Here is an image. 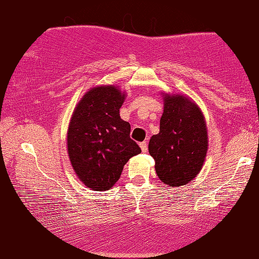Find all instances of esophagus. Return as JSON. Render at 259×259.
<instances>
[{"instance_id": "esophagus-1", "label": "esophagus", "mask_w": 259, "mask_h": 259, "mask_svg": "<svg viewBox=\"0 0 259 259\" xmlns=\"http://www.w3.org/2000/svg\"><path fill=\"white\" fill-rule=\"evenodd\" d=\"M139 146H141V149H142L143 152H146L147 151V143L146 142L139 143Z\"/></svg>"}]
</instances>
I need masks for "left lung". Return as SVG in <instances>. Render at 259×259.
<instances>
[{
  "instance_id": "left-lung-1",
  "label": "left lung",
  "mask_w": 259,
  "mask_h": 259,
  "mask_svg": "<svg viewBox=\"0 0 259 259\" xmlns=\"http://www.w3.org/2000/svg\"><path fill=\"white\" fill-rule=\"evenodd\" d=\"M163 113L159 134L149 143L155 173L169 187L186 186L204 165L208 137L204 114L198 105L182 94L162 93Z\"/></svg>"
}]
</instances>
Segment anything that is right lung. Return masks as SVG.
I'll return each mask as SVG.
<instances>
[{
    "instance_id": "1",
    "label": "right lung",
    "mask_w": 259,
    "mask_h": 259,
    "mask_svg": "<svg viewBox=\"0 0 259 259\" xmlns=\"http://www.w3.org/2000/svg\"><path fill=\"white\" fill-rule=\"evenodd\" d=\"M125 92L100 85L86 92L73 109L67 133L68 155L77 178L94 191L112 189L130 158L142 152L120 116Z\"/></svg>"
}]
</instances>
